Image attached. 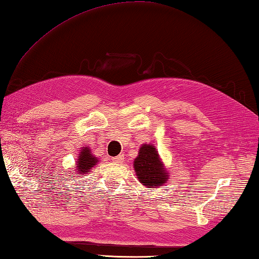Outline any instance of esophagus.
Here are the masks:
<instances>
[{"instance_id":"esophagus-1","label":"esophagus","mask_w":259,"mask_h":259,"mask_svg":"<svg viewBox=\"0 0 259 259\" xmlns=\"http://www.w3.org/2000/svg\"><path fill=\"white\" fill-rule=\"evenodd\" d=\"M123 159H124V156H123V155L120 154V155H117V156L112 158V161H113L114 163H122V162H123Z\"/></svg>"}]
</instances>
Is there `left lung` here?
I'll return each instance as SVG.
<instances>
[{
    "mask_svg": "<svg viewBox=\"0 0 259 259\" xmlns=\"http://www.w3.org/2000/svg\"><path fill=\"white\" fill-rule=\"evenodd\" d=\"M134 168L139 182L146 188L163 187L170 178L156 147L152 144L140 146L138 156L134 159Z\"/></svg>",
    "mask_w": 259,
    "mask_h": 259,
    "instance_id": "obj_1",
    "label": "left lung"
}]
</instances>
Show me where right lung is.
Here are the masks:
<instances>
[{"label":"right lung","instance_id":"right-lung-1","mask_svg":"<svg viewBox=\"0 0 259 259\" xmlns=\"http://www.w3.org/2000/svg\"><path fill=\"white\" fill-rule=\"evenodd\" d=\"M97 163L98 158L93 154L92 149L88 146L80 148L76 161V176L87 175Z\"/></svg>","mask_w":259,"mask_h":259}]
</instances>
